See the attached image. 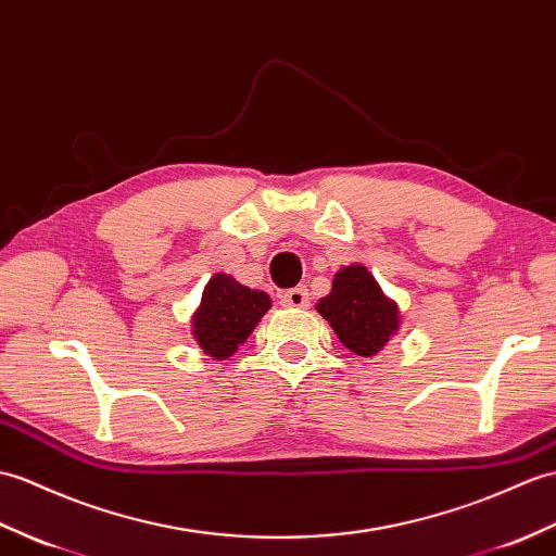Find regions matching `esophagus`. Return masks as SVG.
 <instances>
[{"mask_svg": "<svg viewBox=\"0 0 556 556\" xmlns=\"http://www.w3.org/2000/svg\"><path fill=\"white\" fill-rule=\"evenodd\" d=\"M281 305H287V307H299V309L307 307V305H309V293H307V289H305V287L289 289L287 293L281 295Z\"/></svg>", "mask_w": 556, "mask_h": 556, "instance_id": "obj_1", "label": "esophagus"}]
</instances>
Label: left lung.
<instances>
[{
    "label": "left lung",
    "mask_w": 556,
    "mask_h": 556,
    "mask_svg": "<svg viewBox=\"0 0 556 556\" xmlns=\"http://www.w3.org/2000/svg\"><path fill=\"white\" fill-rule=\"evenodd\" d=\"M317 309L355 355H377L397 331L395 303L386 299L363 265L343 267Z\"/></svg>",
    "instance_id": "obj_1"
}]
</instances>
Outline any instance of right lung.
Listing matches in <instances>:
<instances>
[{
	"label": "right lung",
	"mask_w": 556,
	"mask_h": 556,
	"mask_svg": "<svg viewBox=\"0 0 556 556\" xmlns=\"http://www.w3.org/2000/svg\"><path fill=\"white\" fill-rule=\"evenodd\" d=\"M269 305L273 301L267 293L241 287L227 275H215L193 317V337L211 357L225 359L249 339Z\"/></svg>",
	"instance_id": "add662e5"
}]
</instances>
